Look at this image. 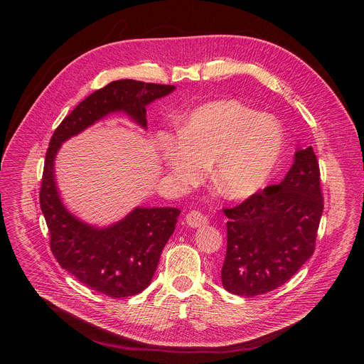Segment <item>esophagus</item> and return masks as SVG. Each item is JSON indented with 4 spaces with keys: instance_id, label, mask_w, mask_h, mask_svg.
I'll return each instance as SVG.
<instances>
[{
    "instance_id": "esophagus-1",
    "label": "esophagus",
    "mask_w": 364,
    "mask_h": 364,
    "mask_svg": "<svg viewBox=\"0 0 364 364\" xmlns=\"http://www.w3.org/2000/svg\"><path fill=\"white\" fill-rule=\"evenodd\" d=\"M186 222L190 228H203L209 223V219H207V216L198 210H191L186 215Z\"/></svg>"
}]
</instances>
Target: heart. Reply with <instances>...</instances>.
I'll list each match as a JSON object with an SVG mask.
<instances>
[{"instance_id": "1", "label": "heart", "mask_w": 364, "mask_h": 364, "mask_svg": "<svg viewBox=\"0 0 364 364\" xmlns=\"http://www.w3.org/2000/svg\"><path fill=\"white\" fill-rule=\"evenodd\" d=\"M282 131L265 114H253L237 100H216L186 119L181 135L161 141L167 170L184 186L198 183L212 164L215 188L239 200L261 188L282 151Z\"/></svg>"}]
</instances>
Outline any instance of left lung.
<instances>
[{
  "label": "left lung",
  "instance_id": "left-lung-1",
  "mask_svg": "<svg viewBox=\"0 0 364 364\" xmlns=\"http://www.w3.org/2000/svg\"><path fill=\"white\" fill-rule=\"evenodd\" d=\"M324 209L314 149L295 152L277 184L226 207L228 247L222 284L232 294L255 296L291 279L313 256Z\"/></svg>",
  "mask_w": 364,
  "mask_h": 364
}]
</instances>
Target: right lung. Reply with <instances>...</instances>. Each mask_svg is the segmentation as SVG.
Returning <instances> with one entry per match:
<instances>
[{"label": "right lung", "instance_id": "right-lung-1", "mask_svg": "<svg viewBox=\"0 0 364 364\" xmlns=\"http://www.w3.org/2000/svg\"><path fill=\"white\" fill-rule=\"evenodd\" d=\"M173 90V85L132 79L111 82L83 99L60 122L46 152L40 207L50 233V249L59 265L79 282L111 298L136 295L151 284L180 210L138 207L107 229L86 225L70 215L60 200L53 173L56 152L63 141L109 112L124 111L145 128V107Z\"/></svg>", "mask_w": 364, "mask_h": 364}]
</instances>
